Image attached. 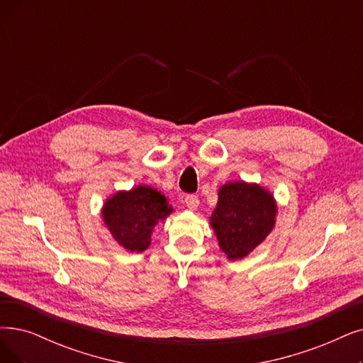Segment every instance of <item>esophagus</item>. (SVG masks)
Masks as SVG:
<instances>
[{
  "mask_svg": "<svg viewBox=\"0 0 363 363\" xmlns=\"http://www.w3.org/2000/svg\"><path fill=\"white\" fill-rule=\"evenodd\" d=\"M184 204H186L187 208L195 211V210L198 208V206H199V199H198V196H195V195H187V196L184 198Z\"/></svg>",
  "mask_w": 363,
  "mask_h": 363,
  "instance_id": "34e87169",
  "label": "esophagus"
}]
</instances>
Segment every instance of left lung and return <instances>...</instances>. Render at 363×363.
Returning <instances> with one entry per match:
<instances>
[{
    "label": "left lung",
    "instance_id": "8db88e82",
    "mask_svg": "<svg viewBox=\"0 0 363 363\" xmlns=\"http://www.w3.org/2000/svg\"><path fill=\"white\" fill-rule=\"evenodd\" d=\"M219 201L210 225L229 260L249 256L275 226L277 201L257 183L228 182L217 192Z\"/></svg>",
    "mask_w": 363,
    "mask_h": 363
}]
</instances>
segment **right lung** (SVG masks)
Instances as JSON below:
<instances>
[{
  "label": "right lung",
  "instance_id": "1",
  "mask_svg": "<svg viewBox=\"0 0 363 363\" xmlns=\"http://www.w3.org/2000/svg\"><path fill=\"white\" fill-rule=\"evenodd\" d=\"M174 211L168 198L146 184L118 191L106 199L101 216L111 237L131 253H141L152 242L155 226Z\"/></svg>",
  "mask_w": 363,
  "mask_h": 363
}]
</instances>
